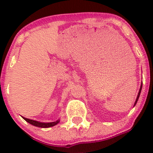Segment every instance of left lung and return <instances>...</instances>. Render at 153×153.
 <instances>
[{"label":"left lung","mask_w":153,"mask_h":153,"mask_svg":"<svg viewBox=\"0 0 153 153\" xmlns=\"http://www.w3.org/2000/svg\"><path fill=\"white\" fill-rule=\"evenodd\" d=\"M141 90H142V85H141V87H140V92H139V93H138V96H137V98H136V102H135V105H136V102H137V101H138V99H139V97H140V93H141Z\"/></svg>","instance_id":"left-lung-1"}]
</instances>
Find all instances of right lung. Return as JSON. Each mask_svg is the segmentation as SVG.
Wrapping results in <instances>:
<instances>
[{"instance_id":"1","label":"right lung","mask_w":153,"mask_h":153,"mask_svg":"<svg viewBox=\"0 0 153 153\" xmlns=\"http://www.w3.org/2000/svg\"><path fill=\"white\" fill-rule=\"evenodd\" d=\"M24 120L25 121H27V123H29L31 125L34 126H37V127H40V128H48V127H51V126H53L56 125V124L59 123V120H57L56 122H53V123H40V122H37V121H35V120H29V119H27V118H24L23 117Z\"/></svg>"}]
</instances>
